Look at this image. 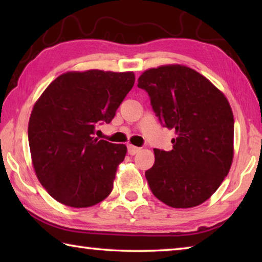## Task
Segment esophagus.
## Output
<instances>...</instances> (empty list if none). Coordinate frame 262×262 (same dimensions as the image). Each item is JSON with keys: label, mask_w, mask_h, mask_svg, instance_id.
Wrapping results in <instances>:
<instances>
[{"label": "esophagus", "mask_w": 262, "mask_h": 262, "mask_svg": "<svg viewBox=\"0 0 262 262\" xmlns=\"http://www.w3.org/2000/svg\"><path fill=\"white\" fill-rule=\"evenodd\" d=\"M141 150V148H139V147H135V145H133V144H128V154L129 155H135V154H137Z\"/></svg>", "instance_id": "34e87169"}]
</instances>
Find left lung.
Wrapping results in <instances>:
<instances>
[{
    "label": "left lung",
    "mask_w": 262,
    "mask_h": 262,
    "mask_svg": "<svg viewBox=\"0 0 262 262\" xmlns=\"http://www.w3.org/2000/svg\"><path fill=\"white\" fill-rule=\"evenodd\" d=\"M144 89L162 125L176 133L172 150L154 149L145 171L158 200L172 208L207 201L228 176L233 159V113L220 89L196 70L165 64L142 73Z\"/></svg>",
    "instance_id": "left-lung-1"
}]
</instances>
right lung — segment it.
I'll list each match as a JSON object with an SVG mask.
<instances>
[{"label":"right lung","instance_id":"1","mask_svg":"<svg viewBox=\"0 0 262 262\" xmlns=\"http://www.w3.org/2000/svg\"><path fill=\"white\" fill-rule=\"evenodd\" d=\"M134 82L133 72H67L35 101L28 128L31 158L38 180L57 202L88 208L112 192L127 147L94 133L98 122L112 121Z\"/></svg>","mask_w":262,"mask_h":262}]
</instances>
